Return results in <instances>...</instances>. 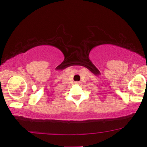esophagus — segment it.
<instances>
[{
	"instance_id": "esophagus-1",
	"label": "esophagus",
	"mask_w": 147,
	"mask_h": 147,
	"mask_svg": "<svg viewBox=\"0 0 147 147\" xmlns=\"http://www.w3.org/2000/svg\"><path fill=\"white\" fill-rule=\"evenodd\" d=\"M75 84H79V82H75Z\"/></svg>"
}]
</instances>
